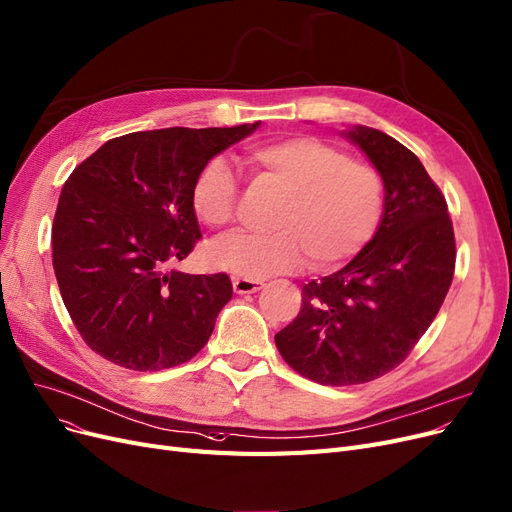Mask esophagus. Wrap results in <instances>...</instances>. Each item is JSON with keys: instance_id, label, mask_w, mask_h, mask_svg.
<instances>
[{"instance_id": "1", "label": "esophagus", "mask_w": 512, "mask_h": 512, "mask_svg": "<svg viewBox=\"0 0 512 512\" xmlns=\"http://www.w3.org/2000/svg\"><path fill=\"white\" fill-rule=\"evenodd\" d=\"M264 286V281L252 277H233V288L237 294H252Z\"/></svg>"}]
</instances>
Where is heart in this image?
Here are the masks:
<instances>
[{
	"label": "heart",
	"instance_id": "b5f03b06",
	"mask_svg": "<svg viewBox=\"0 0 512 512\" xmlns=\"http://www.w3.org/2000/svg\"><path fill=\"white\" fill-rule=\"evenodd\" d=\"M254 175L284 190L267 233H235L207 248L211 267L267 277L309 267H341L373 241L385 216L387 190L379 169L315 137H284L245 152ZM192 209L211 228L233 224L239 180L222 158H211L192 182Z\"/></svg>",
	"mask_w": 512,
	"mask_h": 512
}]
</instances>
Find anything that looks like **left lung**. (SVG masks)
<instances>
[{"label": "left lung", "mask_w": 512, "mask_h": 512, "mask_svg": "<svg viewBox=\"0 0 512 512\" xmlns=\"http://www.w3.org/2000/svg\"><path fill=\"white\" fill-rule=\"evenodd\" d=\"M347 137L383 175V222L347 267L303 286L301 311L275 334L288 366L322 385L368 383L402 364L455 273L447 201L419 158L377 129Z\"/></svg>", "instance_id": "1"}]
</instances>
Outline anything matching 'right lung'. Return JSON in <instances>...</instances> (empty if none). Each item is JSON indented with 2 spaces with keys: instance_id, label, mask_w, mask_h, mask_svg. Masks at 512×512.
<instances>
[{
  "instance_id": "1",
  "label": "right lung",
  "mask_w": 512,
  "mask_h": 512,
  "mask_svg": "<svg viewBox=\"0 0 512 512\" xmlns=\"http://www.w3.org/2000/svg\"><path fill=\"white\" fill-rule=\"evenodd\" d=\"M258 125L129 133L69 175L52 222V267L95 354L122 368L163 370L205 347L233 296L231 279L169 264L201 239L190 201L199 169Z\"/></svg>"
}]
</instances>
